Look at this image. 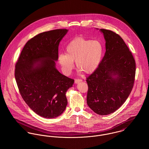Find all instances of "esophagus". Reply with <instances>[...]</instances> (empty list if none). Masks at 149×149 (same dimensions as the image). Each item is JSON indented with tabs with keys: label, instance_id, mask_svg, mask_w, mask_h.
Listing matches in <instances>:
<instances>
[{
	"label": "esophagus",
	"instance_id": "34e87169",
	"mask_svg": "<svg viewBox=\"0 0 149 149\" xmlns=\"http://www.w3.org/2000/svg\"><path fill=\"white\" fill-rule=\"evenodd\" d=\"M81 81H82V80L79 79H75V80H74V83H75V84L79 83H80V82H81Z\"/></svg>",
	"mask_w": 149,
	"mask_h": 149
}]
</instances>
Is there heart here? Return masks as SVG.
Instances as JSON below:
<instances>
[{
    "label": "heart",
    "mask_w": 149,
    "mask_h": 149,
    "mask_svg": "<svg viewBox=\"0 0 149 149\" xmlns=\"http://www.w3.org/2000/svg\"><path fill=\"white\" fill-rule=\"evenodd\" d=\"M103 53L104 46L100 41L77 37L68 43L66 54L58 55V61L66 75L70 74L74 68L73 61L80 71L91 74L99 67Z\"/></svg>",
    "instance_id": "b5f03b06"
}]
</instances>
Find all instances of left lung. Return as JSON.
Returning a JSON list of instances; mask_svg holds the SVG:
<instances>
[{"instance_id":"left-lung-1","label":"left lung","mask_w":149,"mask_h":149,"mask_svg":"<svg viewBox=\"0 0 149 149\" xmlns=\"http://www.w3.org/2000/svg\"><path fill=\"white\" fill-rule=\"evenodd\" d=\"M106 53L97 69L86 78V102L96 113L107 115L123 105L134 86L136 65L123 40L115 32L101 29Z\"/></svg>"}]
</instances>
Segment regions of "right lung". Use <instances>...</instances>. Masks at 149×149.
I'll return each mask as SVG.
<instances>
[{"label":"right lung","mask_w":149,"mask_h":149,"mask_svg":"<svg viewBox=\"0 0 149 149\" xmlns=\"http://www.w3.org/2000/svg\"><path fill=\"white\" fill-rule=\"evenodd\" d=\"M68 31L56 29L36 36L26 43L15 65V77L23 99L43 118H55L63 113L66 92L74 83L56 68L58 46Z\"/></svg>","instance_id":"obj_1"}]
</instances>
